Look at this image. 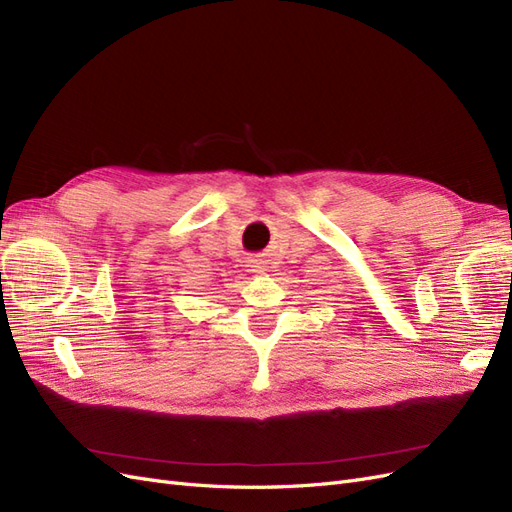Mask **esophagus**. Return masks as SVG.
I'll return each mask as SVG.
<instances>
[{
  "mask_svg": "<svg viewBox=\"0 0 512 512\" xmlns=\"http://www.w3.org/2000/svg\"><path fill=\"white\" fill-rule=\"evenodd\" d=\"M250 267H256V269H258V262H256V265H250Z\"/></svg>",
  "mask_w": 512,
  "mask_h": 512,
  "instance_id": "esophagus-1",
  "label": "esophagus"
}]
</instances>
